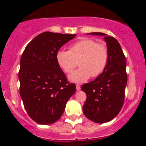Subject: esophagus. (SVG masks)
I'll return each instance as SVG.
<instances>
[{"label":"esophagus","instance_id":"1","mask_svg":"<svg viewBox=\"0 0 146 146\" xmlns=\"http://www.w3.org/2000/svg\"><path fill=\"white\" fill-rule=\"evenodd\" d=\"M80 89H81V88H80V85H76V90L79 91V90H80Z\"/></svg>","mask_w":146,"mask_h":146}]
</instances>
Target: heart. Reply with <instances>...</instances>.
<instances>
[{
  "mask_svg": "<svg viewBox=\"0 0 146 146\" xmlns=\"http://www.w3.org/2000/svg\"><path fill=\"white\" fill-rule=\"evenodd\" d=\"M109 53L107 46L91 39H82L70 46L69 51L58 50L56 60L59 67L66 73L72 72L77 66L79 68L69 75L70 81L82 83L90 76H100L107 66Z\"/></svg>",
  "mask_w": 146,
  "mask_h": 146,
  "instance_id": "b5f03b06",
  "label": "heart"
}]
</instances>
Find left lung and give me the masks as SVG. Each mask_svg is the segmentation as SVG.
Wrapping results in <instances>:
<instances>
[{
  "instance_id": "left-lung-1",
  "label": "left lung",
  "mask_w": 146,
  "mask_h": 146,
  "mask_svg": "<svg viewBox=\"0 0 146 146\" xmlns=\"http://www.w3.org/2000/svg\"><path fill=\"white\" fill-rule=\"evenodd\" d=\"M104 36L109 59L104 71L93 81L82 85L87 99L82 107L85 117L95 123L112 120L121 110L127 83L126 61L119 42L102 32L88 33Z\"/></svg>"
}]
</instances>
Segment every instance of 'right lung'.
Returning <instances> with one entry per match:
<instances>
[{
    "mask_svg": "<svg viewBox=\"0 0 146 146\" xmlns=\"http://www.w3.org/2000/svg\"><path fill=\"white\" fill-rule=\"evenodd\" d=\"M76 35L44 32L25 47L20 59V94L28 115L39 124L61 118L76 87L69 83L56 60L63 45Z\"/></svg>",
    "mask_w": 146,
    "mask_h": 146,
    "instance_id": "add662e5",
    "label": "right lung"
}]
</instances>
